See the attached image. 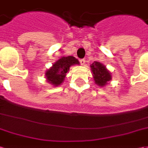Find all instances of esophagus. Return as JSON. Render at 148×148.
I'll list each match as a JSON object with an SVG mask.
<instances>
[{
  "label": "esophagus",
  "instance_id": "1",
  "mask_svg": "<svg viewBox=\"0 0 148 148\" xmlns=\"http://www.w3.org/2000/svg\"><path fill=\"white\" fill-rule=\"evenodd\" d=\"M80 63H81V65H82V66H85V64H86V60H85V59H81V60H80Z\"/></svg>",
  "mask_w": 148,
  "mask_h": 148
}]
</instances>
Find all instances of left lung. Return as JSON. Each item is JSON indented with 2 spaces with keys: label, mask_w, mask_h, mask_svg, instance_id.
Here are the masks:
<instances>
[{
  "label": "left lung",
  "mask_w": 148,
  "mask_h": 148,
  "mask_svg": "<svg viewBox=\"0 0 148 148\" xmlns=\"http://www.w3.org/2000/svg\"><path fill=\"white\" fill-rule=\"evenodd\" d=\"M91 71L93 74V78L95 83L100 87H103L107 84L108 81L111 80V74L106 67L103 64L99 63L98 61H95L91 66Z\"/></svg>",
  "instance_id": "8db88e82"
}]
</instances>
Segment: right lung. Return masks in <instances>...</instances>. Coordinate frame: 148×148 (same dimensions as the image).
I'll return each instance as SVG.
<instances>
[{"label": "right lung", "instance_id": "obj_1", "mask_svg": "<svg viewBox=\"0 0 148 148\" xmlns=\"http://www.w3.org/2000/svg\"><path fill=\"white\" fill-rule=\"evenodd\" d=\"M74 64H79V61L75 57L71 56L61 57L46 72L47 81L54 86H59L63 82L70 66Z\"/></svg>", "mask_w": 148, "mask_h": 148}]
</instances>
